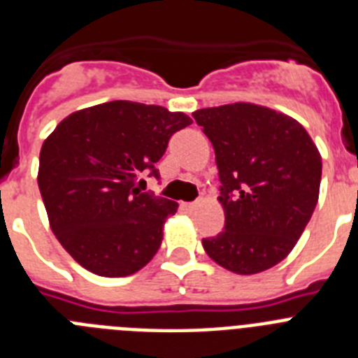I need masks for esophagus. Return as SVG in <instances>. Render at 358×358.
Returning <instances> with one entry per match:
<instances>
[{
	"label": "esophagus",
	"instance_id": "1",
	"mask_svg": "<svg viewBox=\"0 0 358 358\" xmlns=\"http://www.w3.org/2000/svg\"><path fill=\"white\" fill-rule=\"evenodd\" d=\"M195 206H197V202H182V208H185V210H194Z\"/></svg>",
	"mask_w": 358,
	"mask_h": 358
}]
</instances>
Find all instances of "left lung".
I'll return each mask as SVG.
<instances>
[{"label":"left lung","instance_id":"8db88e82","mask_svg":"<svg viewBox=\"0 0 358 358\" xmlns=\"http://www.w3.org/2000/svg\"><path fill=\"white\" fill-rule=\"evenodd\" d=\"M215 150L226 226L202 238L211 260L236 274L280 264L314 213L321 156L301 123L255 103L195 110Z\"/></svg>","mask_w":358,"mask_h":358}]
</instances>
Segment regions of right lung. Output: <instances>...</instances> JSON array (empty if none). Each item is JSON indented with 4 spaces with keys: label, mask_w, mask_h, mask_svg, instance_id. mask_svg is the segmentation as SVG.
<instances>
[{
    "label": "right lung",
    "mask_w": 358,
    "mask_h": 358,
    "mask_svg": "<svg viewBox=\"0 0 358 358\" xmlns=\"http://www.w3.org/2000/svg\"><path fill=\"white\" fill-rule=\"evenodd\" d=\"M189 123L185 113L115 100L57 125L41 148L37 182L52 231L73 260L98 276L123 278L154 258L177 202L141 192L140 177L159 179L156 163Z\"/></svg>",
    "instance_id": "obj_1"
}]
</instances>
